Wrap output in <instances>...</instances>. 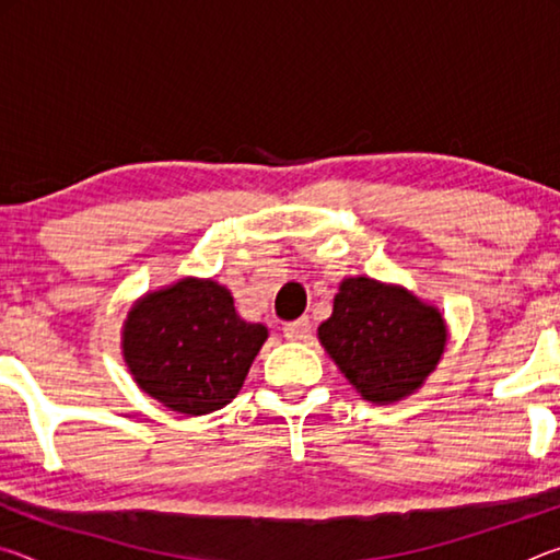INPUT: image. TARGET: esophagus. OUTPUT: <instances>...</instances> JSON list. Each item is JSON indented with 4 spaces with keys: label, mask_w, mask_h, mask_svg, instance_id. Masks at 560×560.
<instances>
[{
    "label": "esophagus",
    "mask_w": 560,
    "mask_h": 560,
    "mask_svg": "<svg viewBox=\"0 0 560 560\" xmlns=\"http://www.w3.org/2000/svg\"><path fill=\"white\" fill-rule=\"evenodd\" d=\"M283 336H287V340H308L311 338V324L306 318L293 320V324L283 326Z\"/></svg>",
    "instance_id": "34e87169"
}]
</instances>
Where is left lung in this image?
Wrapping results in <instances>:
<instances>
[{"mask_svg": "<svg viewBox=\"0 0 560 560\" xmlns=\"http://www.w3.org/2000/svg\"><path fill=\"white\" fill-rule=\"evenodd\" d=\"M447 320L434 303L400 283L346 277L318 340L363 400L393 405L415 395L438 371Z\"/></svg>", "mask_w": 560, "mask_h": 560, "instance_id": "1", "label": "left lung"}]
</instances>
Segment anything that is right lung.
Wrapping results in <instances>:
<instances>
[{"label":"right lung","mask_w":560,"mask_h":560,"mask_svg":"<svg viewBox=\"0 0 560 560\" xmlns=\"http://www.w3.org/2000/svg\"><path fill=\"white\" fill-rule=\"evenodd\" d=\"M267 338V326L236 314L220 281L185 277L132 301L120 350L140 390L197 417L234 400Z\"/></svg>","instance_id":"obj_1"}]
</instances>
